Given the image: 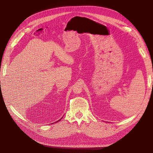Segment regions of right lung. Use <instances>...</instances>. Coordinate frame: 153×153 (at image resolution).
I'll return each mask as SVG.
<instances>
[{
	"label": "right lung",
	"mask_w": 153,
	"mask_h": 153,
	"mask_svg": "<svg viewBox=\"0 0 153 153\" xmlns=\"http://www.w3.org/2000/svg\"><path fill=\"white\" fill-rule=\"evenodd\" d=\"M58 121H60V120H58ZM57 122H58V121H57Z\"/></svg>",
	"instance_id": "right-lung-1"
}]
</instances>
